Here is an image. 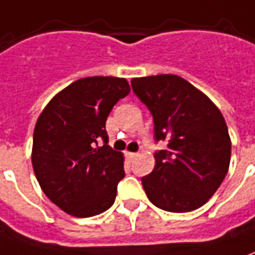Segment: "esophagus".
<instances>
[{
  "label": "esophagus",
  "instance_id": "obj_1",
  "mask_svg": "<svg viewBox=\"0 0 255 255\" xmlns=\"http://www.w3.org/2000/svg\"><path fill=\"white\" fill-rule=\"evenodd\" d=\"M136 156H138V153H135V152H127V157L129 160H134Z\"/></svg>",
  "mask_w": 255,
  "mask_h": 255
}]
</instances>
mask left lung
<instances>
[{"label":"left lung","instance_id":"obj_1","mask_svg":"<svg viewBox=\"0 0 255 255\" xmlns=\"http://www.w3.org/2000/svg\"><path fill=\"white\" fill-rule=\"evenodd\" d=\"M132 91L153 116L155 169L142 186L155 207L190 212L202 207L229 170V131L221 110L205 93L173 74L134 78Z\"/></svg>","mask_w":255,"mask_h":255}]
</instances>
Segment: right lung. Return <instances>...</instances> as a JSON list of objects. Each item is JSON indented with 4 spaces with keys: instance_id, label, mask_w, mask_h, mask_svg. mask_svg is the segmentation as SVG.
I'll return each mask as SVG.
<instances>
[{
    "instance_id": "1",
    "label": "right lung",
    "mask_w": 255,
    "mask_h": 255,
    "mask_svg": "<svg viewBox=\"0 0 255 255\" xmlns=\"http://www.w3.org/2000/svg\"><path fill=\"white\" fill-rule=\"evenodd\" d=\"M129 91L126 78H82L58 92L36 121L34 176L48 200L68 215L89 218L114 204L124 155L107 145L106 120ZM100 140L105 145L99 147Z\"/></svg>"
}]
</instances>
